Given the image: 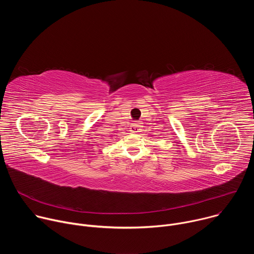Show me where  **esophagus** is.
<instances>
[{
	"mask_svg": "<svg viewBox=\"0 0 254 254\" xmlns=\"http://www.w3.org/2000/svg\"><path fill=\"white\" fill-rule=\"evenodd\" d=\"M141 129H142V126H141L139 123H133V124H131L130 128H129V130H130L132 133L139 132V131H141Z\"/></svg>",
	"mask_w": 254,
	"mask_h": 254,
	"instance_id": "esophagus-1",
	"label": "esophagus"
}]
</instances>
